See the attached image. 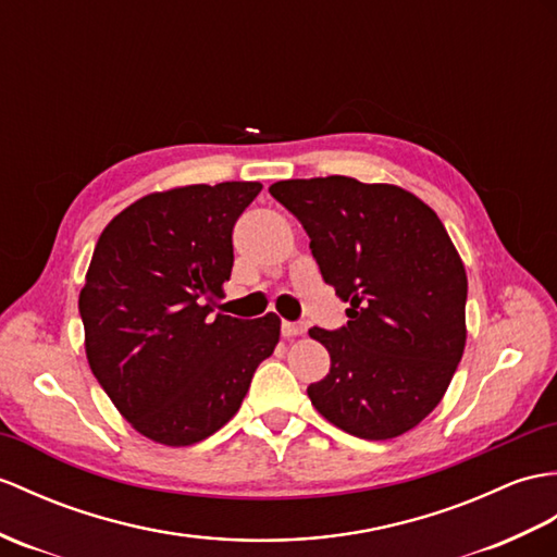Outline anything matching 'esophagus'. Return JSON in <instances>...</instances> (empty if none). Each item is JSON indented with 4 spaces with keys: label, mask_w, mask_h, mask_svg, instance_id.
Wrapping results in <instances>:
<instances>
[{
    "label": "esophagus",
    "mask_w": 557,
    "mask_h": 557,
    "mask_svg": "<svg viewBox=\"0 0 557 557\" xmlns=\"http://www.w3.org/2000/svg\"><path fill=\"white\" fill-rule=\"evenodd\" d=\"M304 332H306L304 322H289V320L282 322V334H284V337H299V334H304Z\"/></svg>",
    "instance_id": "34e87169"
}]
</instances>
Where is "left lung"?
Segmentation results:
<instances>
[{
    "instance_id": "left-lung-1",
    "label": "left lung",
    "mask_w": 557,
    "mask_h": 557,
    "mask_svg": "<svg viewBox=\"0 0 557 557\" xmlns=\"http://www.w3.org/2000/svg\"><path fill=\"white\" fill-rule=\"evenodd\" d=\"M270 194L301 220L322 280L348 304L339 330L310 327L330 372L310 404L339 430L384 442L420 424L465 348L468 275L438 215L396 185L330 175Z\"/></svg>"
}]
</instances>
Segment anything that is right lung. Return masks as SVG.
<instances>
[{
	"mask_svg": "<svg viewBox=\"0 0 557 557\" xmlns=\"http://www.w3.org/2000/svg\"><path fill=\"white\" fill-rule=\"evenodd\" d=\"M261 183L149 194L103 227L81 292L85 351L139 434L191 446L239 410L275 351L280 318L213 315L230 280L232 227Z\"/></svg>",
	"mask_w": 557,
	"mask_h": 557,
	"instance_id": "right-lung-1",
	"label": "right lung"
}]
</instances>
